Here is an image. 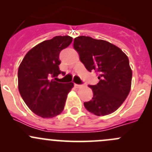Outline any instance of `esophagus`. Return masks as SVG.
<instances>
[{"label": "esophagus", "instance_id": "1", "mask_svg": "<svg viewBox=\"0 0 152 152\" xmlns=\"http://www.w3.org/2000/svg\"><path fill=\"white\" fill-rule=\"evenodd\" d=\"M82 86V85H76V84H75V87H76V88H79V87H81Z\"/></svg>", "mask_w": 152, "mask_h": 152}]
</instances>
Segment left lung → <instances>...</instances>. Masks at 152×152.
<instances>
[{
    "label": "left lung",
    "mask_w": 152,
    "mask_h": 152,
    "mask_svg": "<svg viewBox=\"0 0 152 152\" xmlns=\"http://www.w3.org/2000/svg\"><path fill=\"white\" fill-rule=\"evenodd\" d=\"M73 47L86 69L95 70L99 79L97 85H89L93 96L84 103L85 107L98 116L111 114L129 93L132 72L128 57L113 44L90 37H76Z\"/></svg>",
    "instance_id": "left-lung-1"
}]
</instances>
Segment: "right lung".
Segmentation results:
<instances>
[{
  "label": "right lung",
  "instance_id": "right-lung-1",
  "mask_svg": "<svg viewBox=\"0 0 152 152\" xmlns=\"http://www.w3.org/2000/svg\"><path fill=\"white\" fill-rule=\"evenodd\" d=\"M70 36H56L31 49L18 68L20 94L33 113L44 118H50L64 110L67 96L73 83H59L53 80L59 70L61 50L72 42Z\"/></svg>",
  "mask_w": 152,
  "mask_h": 152
}]
</instances>
